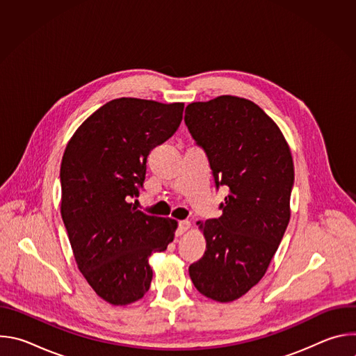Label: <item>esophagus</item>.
Wrapping results in <instances>:
<instances>
[{"label": "esophagus", "instance_id": "34e87169", "mask_svg": "<svg viewBox=\"0 0 356 356\" xmlns=\"http://www.w3.org/2000/svg\"><path fill=\"white\" fill-rule=\"evenodd\" d=\"M188 228H190V222H188V221H179L177 234L181 235V234H184L186 231H188Z\"/></svg>", "mask_w": 356, "mask_h": 356}]
</instances>
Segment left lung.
Segmentation results:
<instances>
[{
    "label": "left lung",
    "mask_w": 356,
    "mask_h": 356,
    "mask_svg": "<svg viewBox=\"0 0 356 356\" xmlns=\"http://www.w3.org/2000/svg\"><path fill=\"white\" fill-rule=\"evenodd\" d=\"M184 122L206 150L217 188H228L222 216L197 222L207 245L188 273L201 294L229 302L259 283L284 235L294 183L291 152L276 122L246 98L191 103Z\"/></svg>",
    "instance_id": "1"
}]
</instances>
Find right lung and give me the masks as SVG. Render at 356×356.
<instances>
[{
    "mask_svg": "<svg viewBox=\"0 0 356 356\" xmlns=\"http://www.w3.org/2000/svg\"><path fill=\"white\" fill-rule=\"evenodd\" d=\"M183 103L122 97L92 113L70 138L60 166V213L79 270L113 306L149 290V257L163 252L177 221L145 214L139 195L146 159L183 118Z\"/></svg>",
    "mask_w": 356,
    "mask_h": 356,
    "instance_id": "1",
    "label": "right lung"
}]
</instances>
